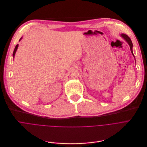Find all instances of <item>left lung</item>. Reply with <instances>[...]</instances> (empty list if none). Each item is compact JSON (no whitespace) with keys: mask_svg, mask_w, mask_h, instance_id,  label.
<instances>
[{"mask_svg":"<svg viewBox=\"0 0 147 147\" xmlns=\"http://www.w3.org/2000/svg\"><path fill=\"white\" fill-rule=\"evenodd\" d=\"M121 36L127 42V43L129 44V46H130L131 52L133 55L134 57V54H133V50H132V49H133V43H132V42H131L130 38L127 35H126V34H121Z\"/></svg>","mask_w":147,"mask_h":147,"instance_id":"1","label":"left lung"}]
</instances>
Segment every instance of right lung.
I'll list each match as a JSON object with an SVG mask.
<instances>
[{
	"instance_id": "right-lung-1",
	"label": "right lung",
	"mask_w": 147,
	"mask_h": 147,
	"mask_svg": "<svg viewBox=\"0 0 147 147\" xmlns=\"http://www.w3.org/2000/svg\"><path fill=\"white\" fill-rule=\"evenodd\" d=\"M21 39H22V38H21L20 39V40H19V41H20ZM18 45H17L16 46V47H15V49H14V51H13V58H14V55H15L16 52V51H17V49H18Z\"/></svg>"
}]
</instances>
